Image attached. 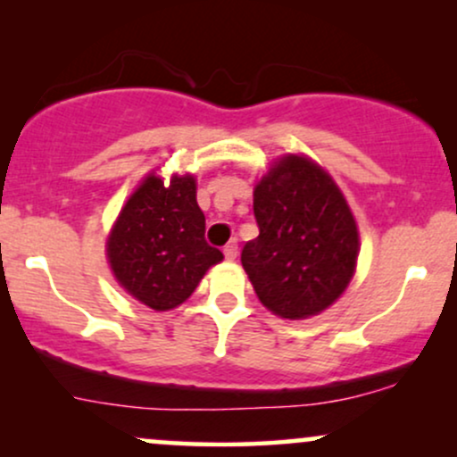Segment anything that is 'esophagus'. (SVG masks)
<instances>
[{"label": "esophagus", "instance_id": "obj_1", "mask_svg": "<svg viewBox=\"0 0 457 457\" xmlns=\"http://www.w3.org/2000/svg\"><path fill=\"white\" fill-rule=\"evenodd\" d=\"M223 253H225V258H228V260H234L236 255H238V245H236V238L229 240V243L223 246Z\"/></svg>", "mask_w": 457, "mask_h": 457}]
</instances>
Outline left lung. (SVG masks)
<instances>
[{
  "mask_svg": "<svg viewBox=\"0 0 457 457\" xmlns=\"http://www.w3.org/2000/svg\"><path fill=\"white\" fill-rule=\"evenodd\" d=\"M253 214L260 236L240 262L262 305L290 320L333 305L359 258V229L333 178L307 156H283L255 185Z\"/></svg>",
  "mask_w": 457,
  "mask_h": 457,
  "instance_id": "left-lung-1",
  "label": "left lung"
}]
</instances>
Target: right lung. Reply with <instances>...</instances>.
<instances>
[{"label": "right lung", "mask_w": 457, "mask_h": 457, "mask_svg": "<svg viewBox=\"0 0 457 457\" xmlns=\"http://www.w3.org/2000/svg\"><path fill=\"white\" fill-rule=\"evenodd\" d=\"M191 174L171 176L170 187L150 174L129 197L107 240L115 279L156 312L185 303L223 253L206 243V217Z\"/></svg>", "instance_id": "1"}]
</instances>
